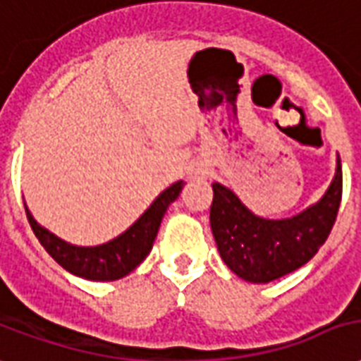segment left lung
Instances as JSON below:
<instances>
[{
  "label": "left lung",
  "instance_id": "left-lung-1",
  "mask_svg": "<svg viewBox=\"0 0 361 361\" xmlns=\"http://www.w3.org/2000/svg\"><path fill=\"white\" fill-rule=\"evenodd\" d=\"M212 191L210 228L221 260L245 281L269 283L312 260L329 237L343 197L341 159L322 199L287 220H266L252 214L221 183H212Z\"/></svg>",
  "mask_w": 361,
  "mask_h": 361
}]
</instances>
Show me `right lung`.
<instances>
[{
  "instance_id": "right-lung-1",
  "label": "right lung",
  "mask_w": 361,
  "mask_h": 361,
  "mask_svg": "<svg viewBox=\"0 0 361 361\" xmlns=\"http://www.w3.org/2000/svg\"><path fill=\"white\" fill-rule=\"evenodd\" d=\"M181 189H183V181H176L173 185L164 189L132 228H128L113 241L97 247H76L59 239L57 235L49 233L34 220L26 204L24 208L32 231L36 233L42 247L49 252L59 266L90 281H116L137 268L151 252L162 216L166 208L180 197Z\"/></svg>"
}]
</instances>
